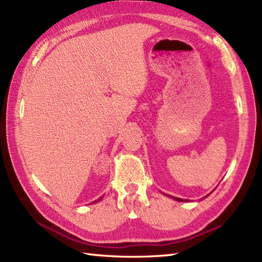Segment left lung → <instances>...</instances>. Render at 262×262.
<instances>
[{"label": "left lung", "mask_w": 262, "mask_h": 262, "mask_svg": "<svg viewBox=\"0 0 262 262\" xmlns=\"http://www.w3.org/2000/svg\"><path fill=\"white\" fill-rule=\"evenodd\" d=\"M164 195H165V193H164ZM167 196V195H166ZM172 199H175V200H177V201H185V200H183L182 198H176V197H172ZM187 201V200H186Z\"/></svg>", "instance_id": "1"}]
</instances>
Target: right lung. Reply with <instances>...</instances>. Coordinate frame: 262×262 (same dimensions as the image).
<instances>
[{
    "label": "right lung",
    "mask_w": 262,
    "mask_h": 262,
    "mask_svg": "<svg viewBox=\"0 0 262 262\" xmlns=\"http://www.w3.org/2000/svg\"><path fill=\"white\" fill-rule=\"evenodd\" d=\"M100 199H102V197H100V198H99V200H100Z\"/></svg>",
    "instance_id": "obj_1"
}]
</instances>
